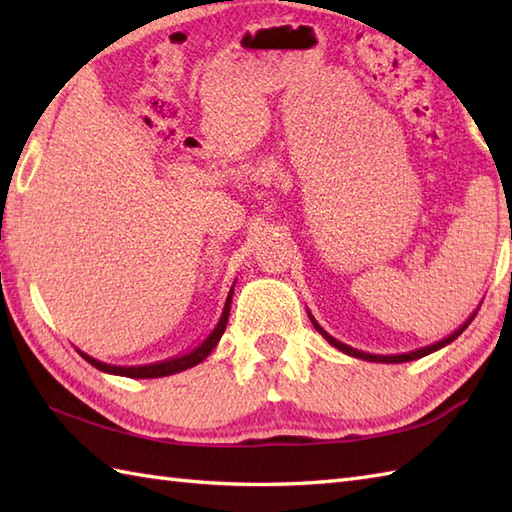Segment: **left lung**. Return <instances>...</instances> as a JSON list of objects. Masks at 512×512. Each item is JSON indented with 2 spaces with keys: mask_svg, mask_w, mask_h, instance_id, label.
I'll return each instance as SVG.
<instances>
[{
  "mask_svg": "<svg viewBox=\"0 0 512 512\" xmlns=\"http://www.w3.org/2000/svg\"><path fill=\"white\" fill-rule=\"evenodd\" d=\"M480 310V308H477ZM477 310L471 314L469 319H466L458 330L455 332H451L449 336H444L442 341H436L433 345H427V347H420V350H413V352H405V354H369V352H361V350H354V347H350V345H345V343H341V341H336L332 334H328L325 332L321 325L317 323V319L312 317L310 314V321H312V325H314V330H317L325 341H328L330 345H334L336 350H341L343 354H347V356H354V358H361V361H369V363H407V361H416V358H422V356H427V354H431V352H438L440 347H444V345H449V343H453L455 339H458V336L469 328V323L475 319V314H477Z\"/></svg>",
  "mask_w": 512,
  "mask_h": 512,
  "instance_id": "8db88e82",
  "label": "left lung"
}]
</instances>
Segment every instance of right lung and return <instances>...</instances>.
Returning <instances> with one entry per match:
<instances>
[{"instance_id":"add662e5","label":"right lung","mask_w":512,"mask_h":512,"mask_svg":"<svg viewBox=\"0 0 512 512\" xmlns=\"http://www.w3.org/2000/svg\"><path fill=\"white\" fill-rule=\"evenodd\" d=\"M233 290H235V281L231 290H228V297L224 301V310L220 314V319H217L215 328L209 332V336L200 343L195 345L193 350L184 352L180 356H171V358H165V361H158V363H149V365H134V367H121V365H107V363H101L96 361V358L88 356L81 350L79 352L85 361H88L90 365H94L96 369H101V372L105 374H114V376H127V378H160V376H171V374H178V372H184V369H189L193 365L202 363L206 356H209L213 352V347L220 343L222 334L226 330V323H228V314H231V301H233Z\"/></svg>"}]
</instances>
